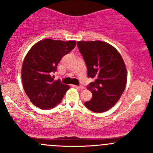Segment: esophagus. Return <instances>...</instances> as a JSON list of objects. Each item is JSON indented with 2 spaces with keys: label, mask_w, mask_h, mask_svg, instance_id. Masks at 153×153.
<instances>
[{
  "label": "esophagus",
  "mask_w": 153,
  "mask_h": 153,
  "mask_svg": "<svg viewBox=\"0 0 153 153\" xmlns=\"http://www.w3.org/2000/svg\"><path fill=\"white\" fill-rule=\"evenodd\" d=\"M74 86H75V88H77V89H84V86H75V85Z\"/></svg>",
  "instance_id": "obj_1"
}]
</instances>
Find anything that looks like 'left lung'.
Returning a JSON list of instances; mask_svg holds the SVG:
<instances>
[{
    "label": "left lung",
    "mask_w": 153,
    "mask_h": 153,
    "mask_svg": "<svg viewBox=\"0 0 153 153\" xmlns=\"http://www.w3.org/2000/svg\"><path fill=\"white\" fill-rule=\"evenodd\" d=\"M78 47L86 63L88 77L93 79L86 86L92 98L84 105L92 112H106L115 105L126 87L124 60L115 47L101 41H78Z\"/></svg>",
    "instance_id": "1"
}]
</instances>
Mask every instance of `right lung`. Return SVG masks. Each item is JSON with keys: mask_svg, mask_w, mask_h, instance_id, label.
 Masks as SVG:
<instances>
[{"mask_svg": "<svg viewBox=\"0 0 153 153\" xmlns=\"http://www.w3.org/2000/svg\"><path fill=\"white\" fill-rule=\"evenodd\" d=\"M76 45L75 41L44 39L29 51L21 69L23 86L31 102L40 109L56 106L62 101L69 86L55 81L53 72L61 58Z\"/></svg>", "mask_w": 153, "mask_h": 153, "instance_id": "1", "label": "right lung"}]
</instances>
